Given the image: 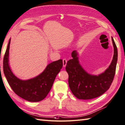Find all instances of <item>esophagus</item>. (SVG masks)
Wrapping results in <instances>:
<instances>
[{
    "instance_id": "1",
    "label": "esophagus",
    "mask_w": 125,
    "mask_h": 125,
    "mask_svg": "<svg viewBox=\"0 0 125 125\" xmlns=\"http://www.w3.org/2000/svg\"><path fill=\"white\" fill-rule=\"evenodd\" d=\"M66 63H67V60H66V59H63V65L64 67H65V66H66Z\"/></svg>"
}]
</instances>
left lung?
I'll return each mask as SVG.
<instances>
[{"label":"left lung","instance_id":"8db88e82","mask_svg":"<svg viewBox=\"0 0 125 125\" xmlns=\"http://www.w3.org/2000/svg\"><path fill=\"white\" fill-rule=\"evenodd\" d=\"M114 49L113 59L105 71L97 75L87 72L80 64L78 53H71L72 59L66 63L65 69L69 74V87L75 96L80 100H90L100 96L108 90L114 80L118 60V51L113 37Z\"/></svg>","mask_w":125,"mask_h":125}]
</instances>
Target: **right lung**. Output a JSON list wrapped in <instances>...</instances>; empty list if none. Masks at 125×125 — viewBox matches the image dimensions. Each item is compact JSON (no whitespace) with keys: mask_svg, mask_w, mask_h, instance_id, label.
I'll return each mask as SVG.
<instances>
[{"mask_svg":"<svg viewBox=\"0 0 125 125\" xmlns=\"http://www.w3.org/2000/svg\"><path fill=\"white\" fill-rule=\"evenodd\" d=\"M10 39L6 51L3 70L5 77L13 91L20 97L30 102H39L49 93L57 74L63 66V61L59 60L49 63L41 73L27 80L17 77L10 69L9 63Z\"/></svg>","mask_w":125,"mask_h":125,"instance_id":"right-lung-1","label":"right lung"}]
</instances>
